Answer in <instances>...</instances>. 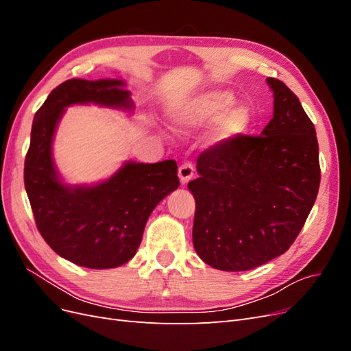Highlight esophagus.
Masks as SVG:
<instances>
[{"instance_id": "esophagus-1", "label": "esophagus", "mask_w": 351, "mask_h": 351, "mask_svg": "<svg viewBox=\"0 0 351 351\" xmlns=\"http://www.w3.org/2000/svg\"><path fill=\"white\" fill-rule=\"evenodd\" d=\"M195 174V168L192 162H184L180 165L178 168V177H180V183L182 184H187L190 180L193 178Z\"/></svg>"}]
</instances>
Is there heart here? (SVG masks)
Masks as SVG:
<instances>
[{"label": "heart", "instance_id": "obj_1", "mask_svg": "<svg viewBox=\"0 0 351 351\" xmlns=\"http://www.w3.org/2000/svg\"><path fill=\"white\" fill-rule=\"evenodd\" d=\"M236 97L230 90H210L173 114V123L178 130H193L217 121V137L227 141L241 134L249 125V111L244 107H231Z\"/></svg>", "mask_w": 351, "mask_h": 351}]
</instances>
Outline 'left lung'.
Here are the masks:
<instances>
[{
    "label": "left lung",
    "instance_id": "left-lung-1",
    "mask_svg": "<svg viewBox=\"0 0 351 351\" xmlns=\"http://www.w3.org/2000/svg\"><path fill=\"white\" fill-rule=\"evenodd\" d=\"M274 117L261 136L239 134L202 152L193 246L221 271H247L290 249L321 183L315 125L299 98L274 77Z\"/></svg>",
    "mask_w": 351,
    "mask_h": 351
}]
</instances>
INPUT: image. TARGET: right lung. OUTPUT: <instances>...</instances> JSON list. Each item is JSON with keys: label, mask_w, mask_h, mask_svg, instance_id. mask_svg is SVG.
<instances>
[{"label": "right lung", "mask_w": 351, "mask_h": 351, "mask_svg": "<svg viewBox=\"0 0 351 351\" xmlns=\"http://www.w3.org/2000/svg\"><path fill=\"white\" fill-rule=\"evenodd\" d=\"M120 79H70L52 90L32 124L25 187L40 236L61 258L90 269L129 262L142 241L155 206L180 186L177 164L127 161L97 184L62 182L52 142L70 105H99L132 111L130 90Z\"/></svg>", "instance_id": "1"}]
</instances>
